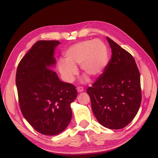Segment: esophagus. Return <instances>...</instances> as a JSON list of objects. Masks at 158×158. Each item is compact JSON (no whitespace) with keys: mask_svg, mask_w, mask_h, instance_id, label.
<instances>
[{"mask_svg":"<svg viewBox=\"0 0 158 158\" xmlns=\"http://www.w3.org/2000/svg\"><path fill=\"white\" fill-rule=\"evenodd\" d=\"M77 91H78V92H83V91L84 90V89H83V87H80V86L78 87L77 88Z\"/></svg>","mask_w":158,"mask_h":158,"instance_id":"1","label":"esophagus"}]
</instances>
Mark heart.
<instances>
[{
  "label": "heart",
  "mask_w": 158,
  "mask_h": 158,
  "mask_svg": "<svg viewBox=\"0 0 158 158\" xmlns=\"http://www.w3.org/2000/svg\"><path fill=\"white\" fill-rule=\"evenodd\" d=\"M64 59L58 62L63 79L68 83L74 81L80 65L83 73L92 78L99 77L109 62V51L106 44L99 39L86 40L69 47L64 53Z\"/></svg>",
  "instance_id": "1"
}]
</instances>
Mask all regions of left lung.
<instances>
[{
  "instance_id": "left-lung-1",
  "label": "left lung",
  "mask_w": 158,
  "mask_h": 158,
  "mask_svg": "<svg viewBox=\"0 0 158 158\" xmlns=\"http://www.w3.org/2000/svg\"><path fill=\"white\" fill-rule=\"evenodd\" d=\"M112 56L103 74L89 87L92 110L109 129L127 126L137 114L142 101L140 76L133 57L107 37Z\"/></svg>"
}]
</instances>
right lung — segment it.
Segmentation results:
<instances>
[{
  "instance_id": "1",
  "label": "right lung",
  "mask_w": 158,
  "mask_h": 158,
  "mask_svg": "<svg viewBox=\"0 0 158 158\" xmlns=\"http://www.w3.org/2000/svg\"><path fill=\"white\" fill-rule=\"evenodd\" d=\"M57 40H39L18 64L16 84L21 113L30 125L46 135L63 131L72 117L76 87L60 81L52 69Z\"/></svg>"
}]
</instances>
